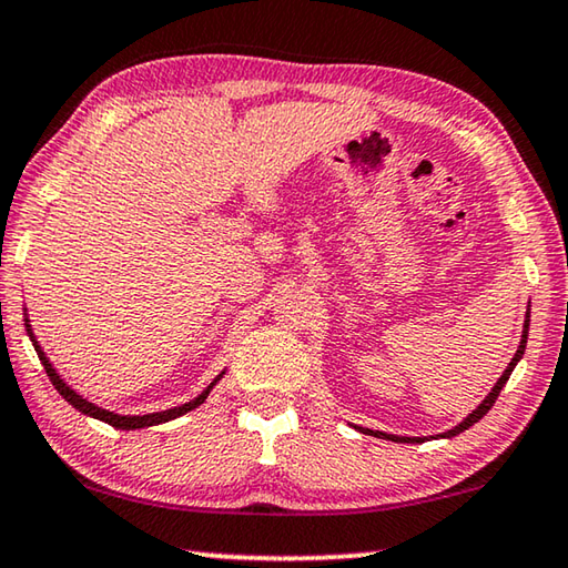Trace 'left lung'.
Wrapping results in <instances>:
<instances>
[{
	"label": "left lung",
	"instance_id": "obj_1",
	"mask_svg": "<svg viewBox=\"0 0 568 568\" xmlns=\"http://www.w3.org/2000/svg\"><path fill=\"white\" fill-rule=\"evenodd\" d=\"M528 318H531V305H528V311H526V321H524V333H521V343H518V348H516V353H514V358H511V363L506 365V371L501 373V378L496 381V386L491 388V393H488V396L478 403V406L468 413V416L458 423V426H454L450 430H446V434H438L436 438H454V436H458V434H464V430H468L470 426H474V423H478L480 418L486 416L488 410H491V406L496 403V398H498V393H501V388L506 386V381H508V376H511L514 373V368H516V363L524 358V351H526V338H528ZM355 430H361V434H368V436H376V438H386V440H396V444H423V440H428V438H434V436H396V434H383V430H371V428H363V426H353Z\"/></svg>",
	"mask_w": 568,
	"mask_h": 568
}]
</instances>
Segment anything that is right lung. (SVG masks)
Here are the masks:
<instances>
[{
  "label": "right lung",
  "mask_w": 568,
  "mask_h": 568,
  "mask_svg": "<svg viewBox=\"0 0 568 568\" xmlns=\"http://www.w3.org/2000/svg\"><path fill=\"white\" fill-rule=\"evenodd\" d=\"M24 328H27V335H30V341H32V345H34V351H37V355H40V361H42V365H44V371H47V376H50V381H52V386L57 388V393H60V396L70 403L72 408H77L80 413H84V416H90V418H98V420H102V423H110L112 428H122V430H134V428H148V426H160V423H168V420H172V418H180V416H185V413H190V410H195L200 403H205V398L210 396V390L215 388V383L225 376V371L220 373V376L210 383V386L200 393L197 398H192V400H187V403H182V406H175V408H168V410H158V413H145V416H120V413H114V410H108V408H102V406H94L92 400H88L84 396H80V393H77L74 388H70L64 383V378L60 376V373L54 371V365L50 363V358H47V353L42 351V345L37 343V338H34V333H32V325H30V318H27V307H24Z\"/></svg>",
  "instance_id": "obj_1"
}]
</instances>
